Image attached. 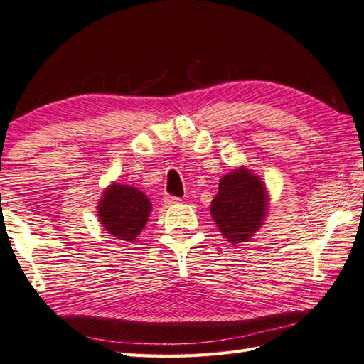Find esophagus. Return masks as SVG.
Listing matches in <instances>:
<instances>
[{
    "instance_id": "esophagus-1",
    "label": "esophagus",
    "mask_w": 364,
    "mask_h": 364,
    "mask_svg": "<svg viewBox=\"0 0 364 364\" xmlns=\"http://www.w3.org/2000/svg\"><path fill=\"white\" fill-rule=\"evenodd\" d=\"M165 204L166 205H174V204H179L181 203V198H176V196H165Z\"/></svg>"
}]
</instances>
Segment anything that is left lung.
<instances>
[{
  "label": "left lung",
  "mask_w": 364,
  "mask_h": 364,
  "mask_svg": "<svg viewBox=\"0 0 364 364\" xmlns=\"http://www.w3.org/2000/svg\"><path fill=\"white\" fill-rule=\"evenodd\" d=\"M268 205V188L262 177L240 166L221 177L218 195L210 204V215L225 240L241 245L264 224Z\"/></svg>",
  "instance_id": "left-lung-1"
}]
</instances>
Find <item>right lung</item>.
<instances>
[{"label":"right lung","instance_id":"add662e5","mask_svg":"<svg viewBox=\"0 0 364 364\" xmlns=\"http://www.w3.org/2000/svg\"><path fill=\"white\" fill-rule=\"evenodd\" d=\"M152 210L151 200L139 188L112 182L102 191L98 203V218L112 237L134 241L146 225Z\"/></svg>","mask_w":364,"mask_h":364}]
</instances>
